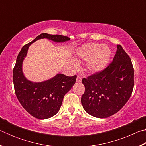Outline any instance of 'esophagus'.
Instances as JSON below:
<instances>
[{
  "mask_svg": "<svg viewBox=\"0 0 146 146\" xmlns=\"http://www.w3.org/2000/svg\"><path fill=\"white\" fill-rule=\"evenodd\" d=\"M81 81H82V78H81V76L77 75V77H76V82H80Z\"/></svg>",
  "mask_w": 146,
  "mask_h": 146,
  "instance_id": "esophagus-1",
  "label": "esophagus"
}]
</instances>
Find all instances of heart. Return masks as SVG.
<instances>
[{"label": "heart", "mask_w": 146, "mask_h": 146, "mask_svg": "<svg viewBox=\"0 0 146 146\" xmlns=\"http://www.w3.org/2000/svg\"><path fill=\"white\" fill-rule=\"evenodd\" d=\"M78 56L82 60H89L88 71L95 73L102 70L107 66L110 59L111 50L106 46L96 43L86 44L79 49Z\"/></svg>", "instance_id": "heart-1"}]
</instances>
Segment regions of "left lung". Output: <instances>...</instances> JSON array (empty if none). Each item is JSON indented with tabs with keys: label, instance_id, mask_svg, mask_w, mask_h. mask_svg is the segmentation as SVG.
<instances>
[{
	"label": "left lung",
	"instance_id": "1",
	"mask_svg": "<svg viewBox=\"0 0 146 146\" xmlns=\"http://www.w3.org/2000/svg\"><path fill=\"white\" fill-rule=\"evenodd\" d=\"M85 92L81 103L88 114L107 118L122 108L134 87V68L129 56L120 44L113 61L103 70L83 78Z\"/></svg>",
	"mask_w": 146,
	"mask_h": 146
}]
</instances>
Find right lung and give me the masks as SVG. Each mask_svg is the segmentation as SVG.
<instances>
[{"mask_svg": "<svg viewBox=\"0 0 146 146\" xmlns=\"http://www.w3.org/2000/svg\"><path fill=\"white\" fill-rule=\"evenodd\" d=\"M44 38L57 42L70 40L68 36L61 35L41 33L33 41L23 46L17 56L13 70V85L17 98L27 112L38 119L49 118L58 113L64 95L75 84L76 78V75L68 76L58 74L45 82L34 83L24 77L22 64L29 46L38 39Z\"/></svg>", "mask_w": 146, "mask_h": 146, "instance_id": "add662e5", "label": "right lung"}]
</instances>
